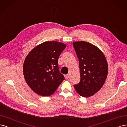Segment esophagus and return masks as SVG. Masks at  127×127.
Masks as SVG:
<instances>
[{
  "mask_svg": "<svg viewBox=\"0 0 127 127\" xmlns=\"http://www.w3.org/2000/svg\"><path fill=\"white\" fill-rule=\"evenodd\" d=\"M69 74H67V75H65L64 76V77H65V79H66V80L68 79V77H69Z\"/></svg>",
  "mask_w": 127,
  "mask_h": 127,
  "instance_id": "34e87169",
  "label": "esophagus"
}]
</instances>
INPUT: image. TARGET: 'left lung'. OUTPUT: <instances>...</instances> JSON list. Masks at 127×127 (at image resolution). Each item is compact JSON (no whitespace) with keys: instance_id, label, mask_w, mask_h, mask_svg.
Wrapping results in <instances>:
<instances>
[{"instance_id":"obj_1","label":"left lung","mask_w":127,"mask_h":127,"mask_svg":"<svg viewBox=\"0 0 127 127\" xmlns=\"http://www.w3.org/2000/svg\"><path fill=\"white\" fill-rule=\"evenodd\" d=\"M79 61L81 80L74 87L79 95L90 97L103 87L108 75V65L100 49L84 41L73 43Z\"/></svg>"}]
</instances>
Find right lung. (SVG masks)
I'll return each mask as SVG.
<instances>
[{"instance_id": "obj_1", "label": "right lung", "mask_w": 127, "mask_h": 127, "mask_svg": "<svg viewBox=\"0 0 127 127\" xmlns=\"http://www.w3.org/2000/svg\"><path fill=\"white\" fill-rule=\"evenodd\" d=\"M66 46L60 42L46 41L35 46L26 57L23 65L24 78L37 95H52L64 80L58 62Z\"/></svg>"}]
</instances>
